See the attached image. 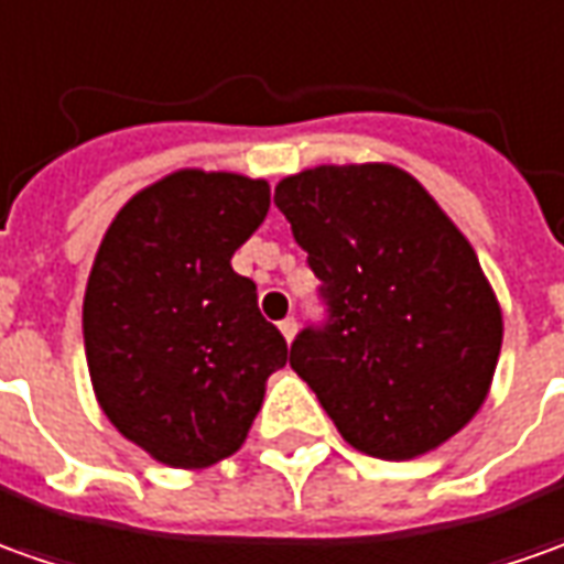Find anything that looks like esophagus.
<instances>
[{"label":"esophagus","mask_w":564,"mask_h":564,"mask_svg":"<svg viewBox=\"0 0 564 564\" xmlns=\"http://www.w3.org/2000/svg\"><path fill=\"white\" fill-rule=\"evenodd\" d=\"M278 327H281L283 339H286V343H293V336H296V317H283Z\"/></svg>","instance_id":"obj_1"}]
</instances>
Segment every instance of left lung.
Returning a JSON list of instances; mask_svg holds the SVG:
<instances>
[{
	"mask_svg": "<svg viewBox=\"0 0 564 564\" xmlns=\"http://www.w3.org/2000/svg\"><path fill=\"white\" fill-rule=\"evenodd\" d=\"M321 281L327 324L290 367L351 447L379 459L435 451L491 389L503 314L457 225L392 163L314 166L274 187Z\"/></svg>",
	"mask_w": 564,
	"mask_h": 564,
	"instance_id": "obj_1",
	"label": "left lung"
}]
</instances>
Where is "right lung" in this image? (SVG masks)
<instances>
[{"label":"right lung","mask_w":564,"mask_h":564,"mask_svg":"<svg viewBox=\"0 0 564 564\" xmlns=\"http://www.w3.org/2000/svg\"><path fill=\"white\" fill-rule=\"evenodd\" d=\"M271 187L178 170L110 221L83 299L95 398L122 438L172 469H206L247 442L286 339L231 268Z\"/></svg>","instance_id":"obj_1"}]
</instances>
